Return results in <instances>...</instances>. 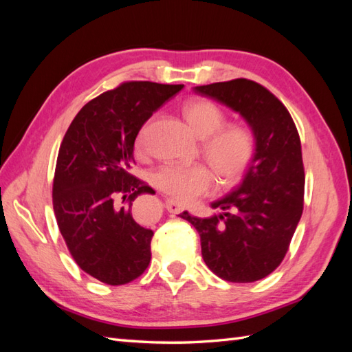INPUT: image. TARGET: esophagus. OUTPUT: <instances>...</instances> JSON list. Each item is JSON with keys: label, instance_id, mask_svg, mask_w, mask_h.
<instances>
[{"label": "esophagus", "instance_id": "obj_1", "mask_svg": "<svg viewBox=\"0 0 352 352\" xmlns=\"http://www.w3.org/2000/svg\"><path fill=\"white\" fill-rule=\"evenodd\" d=\"M166 208L168 212H172V214H179V212H182L185 210V206L182 204V202H179L173 198H168L166 201Z\"/></svg>", "mask_w": 352, "mask_h": 352}]
</instances>
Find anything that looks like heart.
I'll return each instance as SVG.
<instances>
[{
  "instance_id": "1",
  "label": "heart",
  "mask_w": 352,
  "mask_h": 352,
  "mask_svg": "<svg viewBox=\"0 0 352 352\" xmlns=\"http://www.w3.org/2000/svg\"><path fill=\"white\" fill-rule=\"evenodd\" d=\"M184 116L202 141V153L214 168L220 182L238 180L250 166L255 153V140L248 127L226 123V116L217 104L208 100H194L185 104ZM146 124L135 140V153L142 157ZM154 185L180 201H190L210 192L214 185L211 170L201 163H167L153 175Z\"/></svg>"
}]
</instances>
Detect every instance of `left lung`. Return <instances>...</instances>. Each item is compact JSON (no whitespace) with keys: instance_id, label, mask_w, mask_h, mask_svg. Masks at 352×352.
<instances>
[{"instance_id":"1","label":"left lung","mask_w":352,"mask_h":352,"mask_svg":"<svg viewBox=\"0 0 352 352\" xmlns=\"http://www.w3.org/2000/svg\"><path fill=\"white\" fill-rule=\"evenodd\" d=\"M194 92L239 113L252 131L255 153L242 182L211 202L214 214L180 217L201 238V252L219 278L250 283L269 276L289 248L304 207V166L300 135L289 111L260 83L233 79Z\"/></svg>"}]
</instances>
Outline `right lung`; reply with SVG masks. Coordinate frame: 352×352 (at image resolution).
Segmentation results:
<instances>
[{
    "mask_svg": "<svg viewBox=\"0 0 352 352\" xmlns=\"http://www.w3.org/2000/svg\"><path fill=\"white\" fill-rule=\"evenodd\" d=\"M182 88L124 82L83 105L63 138L52 185L57 225L74 261L102 283H129L150 264L154 232L133 220L132 201L151 188L131 173L133 145Z\"/></svg>",
    "mask_w": 352,
    "mask_h": 352,
    "instance_id": "right-lung-1",
    "label": "right lung"
}]
</instances>
